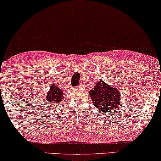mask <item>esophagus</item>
Listing matches in <instances>:
<instances>
[{
	"instance_id": "1",
	"label": "esophagus",
	"mask_w": 161,
	"mask_h": 161,
	"mask_svg": "<svg viewBox=\"0 0 161 161\" xmlns=\"http://www.w3.org/2000/svg\"><path fill=\"white\" fill-rule=\"evenodd\" d=\"M78 89H81V88H82V87H83V85H82V84H80V85H79V86H78Z\"/></svg>"
}]
</instances>
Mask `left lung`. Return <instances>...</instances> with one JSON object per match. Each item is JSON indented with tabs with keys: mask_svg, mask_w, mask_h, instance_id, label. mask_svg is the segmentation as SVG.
Returning <instances> with one entry per match:
<instances>
[{
	"mask_svg": "<svg viewBox=\"0 0 161 161\" xmlns=\"http://www.w3.org/2000/svg\"><path fill=\"white\" fill-rule=\"evenodd\" d=\"M94 106L103 113H111L119 108L121 103L120 92L103 80H99L93 89L89 92Z\"/></svg>",
	"mask_w": 161,
	"mask_h": 161,
	"instance_id": "left-lung-1",
	"label": "left lung"
}]
</instances>
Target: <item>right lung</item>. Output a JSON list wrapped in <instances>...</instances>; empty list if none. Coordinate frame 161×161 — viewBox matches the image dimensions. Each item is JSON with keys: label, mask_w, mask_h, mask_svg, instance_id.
I'll return each mask as SVG.
<instances>
[{"label": "right lung", "mask_w": 161, "mask_h": 161, "mask_svg": "<svg viewBox=\"0 0 161 161\" xmlns=\"http://www.w3.org/2000/svg\"><path fill=\"white\" fill-rule=\"evenodd\" d=\"M47 101V104H60L61 101L64 99V93L58 87V86L52 84L45 97Z\"/></svg>", "instance_id": "1"}]
</instances>
